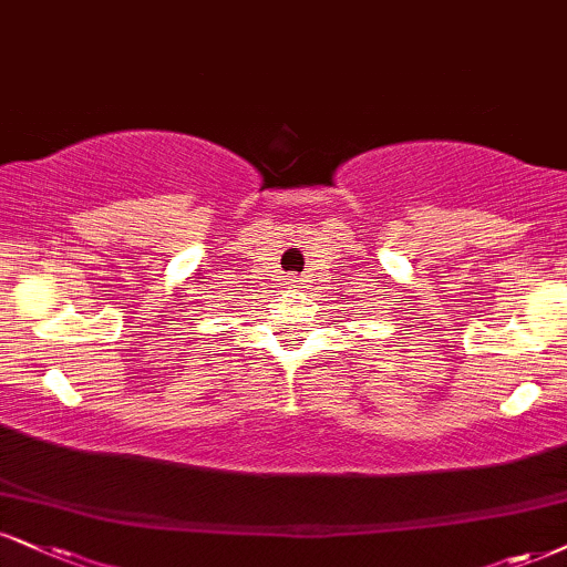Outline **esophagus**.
I'll list each match as a JSON object with an SVG mask.
<instances>
[{
    "mask_svg": "<svg viewBox=\"0 0 567 567\" xmlns=\"http://www.w3.org/2000/svg\"><path fill=\"white\" fill-rule=\"evenodd\" d=\"M289 284H291V286H295V289H297V286H299V284H302V278H299V276H289Z\"/></svg>",
    "mask_w": 567,
    "mask_h": 567,
    "instance_id": "obj_1",
    "label": "esophagus"
}]
</instances>
